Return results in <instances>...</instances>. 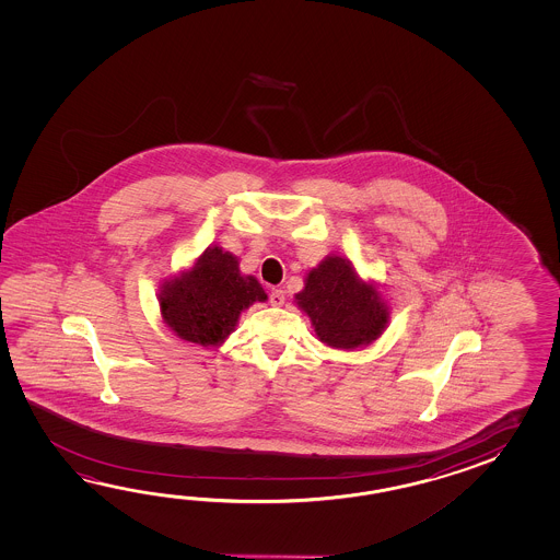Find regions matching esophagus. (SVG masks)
Instances as JSON below:
<instances>
[{
    "instance_id": "34e87169",
    "label": "esophagus",
    "mask_w": 560,
    "mask_h": 560,
    "mask_svg": "<svg viewBox=\"0 0 560 560\" xmlns=\"http://www.w3.org/2000/svg\"><path fill=\"white\" fill-rule=\"evenodd\" d=\"M270 304L272 306H282L284 304V292L282 290H272L270 292Z\"/></svg>"
}]
</instances>
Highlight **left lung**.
<instances>
[{
	"mask_svg": "<svg viewBox=\"0 0 560 560\" xmlns=\"http://www.w3.org/2000/svg\"><path fill=\"white\" fill-rule=\"evenodd\" d=\"M322 345L354 350L381 338L390 320V306L374 280H364L345 256L328 254L308 270L294 296Z\"/></svg>",
	"mask_w": 560,
	"mask_h": 560,
	"instance_id": "left-lung-1",
	"label": "left lung"
}]
</instances>
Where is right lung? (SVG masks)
Listing matches in <instances>:
<instances>
[{
    "instance_id": "add662e5",
    "label": "right lung",
    "mask_w": 560,
    "mask_h": 560,
    "mask_svg": "<svg viewBox=\"0 0 560 560\" xmlns=\"http://www.w3.org/2000/svg\"><path fill=\"white\" fill-rule=\"evenodd\" d=\"M262 284L240 272L238 256L210 246L188 270L160 284V312L164 324L182 340L215 348L236 330L240 314L266 302Z\"/></svg>"
}]
</instances>
